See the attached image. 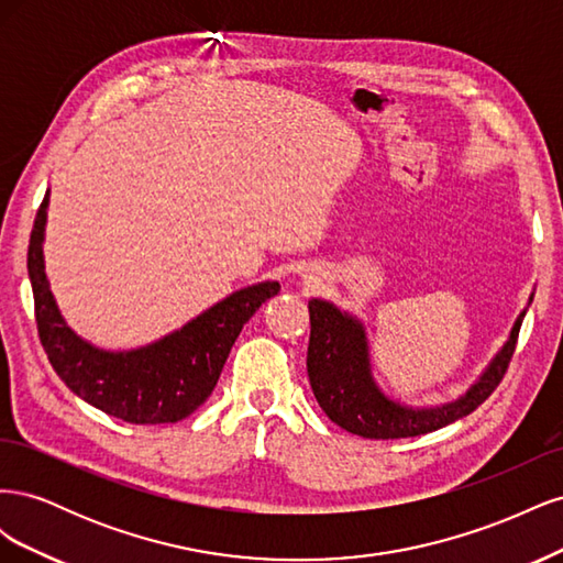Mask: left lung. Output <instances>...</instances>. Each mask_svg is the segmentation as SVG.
<instances>
[{
	"instance_id": "8db88e82",
	"label": "left lung",
	"mask_w": 563,
	"mask_h": 563,
	"mask_svg": "<svg viewBox=\"0 0 563 563\" xmlns=\"http://www.w3.org/2000/svg\"><path fill=\"white\" fill-rule=\"evenodd\" d=\"M533 302V294L528 305ZM308 376L314 397L340 428L366 439H401L428 434L470 416L498 387L515 354L526 310L517 317L507 343L463 397L455 401L413 408L389 399L371 373V352L364 323L333 302L312 298Z\"/></svg>"
}]
</instances>
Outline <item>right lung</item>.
Returning a JSON list of instances; mask_svg holds the SVG:
<instances>
[{
    "label": "right lung",
    "instance_id": "right-lung-1",
    "mask_svg": "<svg viewBox=\"0 0 563 563\" xmlns=\"http://www.w3.org/2000/svg\"><path fill=\"white\" fill-rule=\"evenodd\" d=\"M46 209L48 192L32 225L27 275L40 340L60 380L87 404L133 424L178 422L195 413L213 391L242 327L279 294V282L240 288L152 345L100 350L67 327L48 288L42 251Z\"/></svg>",
    "mask_w": 563,
    "mask_h": 563
}]
</instances>
